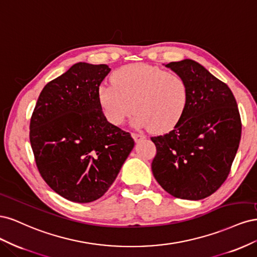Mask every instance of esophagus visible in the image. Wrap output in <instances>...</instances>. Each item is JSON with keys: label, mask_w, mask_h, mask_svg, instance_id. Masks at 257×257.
Masks as SVG:
<instances>
[{"label": "esophagus", "mask_w": 257, "mask_h": 257, "mask_svg": "<svg viewBox=\"0 0 257 257\" xmlns=\"http://www.w3.org/2000/svg\"><path fill=\"white\" fill-rule=\"evenodd\" d=\"M132 137L134 138V141L136 143H139V142H143L145 139V136L143 134H138V133H132Z\"/></svg>", "instance_id": "obj_1"}]
</instances>
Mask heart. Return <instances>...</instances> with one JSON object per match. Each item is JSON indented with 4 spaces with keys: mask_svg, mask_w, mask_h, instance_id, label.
I'll list each match as a JSON object with an SVG mask.
<instances>
[{
    "mask_svg": "<svg viewBox=\"0 0 257 257\" xmlns=\"http://www.w3.org/2000/svg\"><path fill=\"white\" fill-rule=\"evenodd\" d=\"M113 84H100L98 104L106 119L121 125L132 113L136 127L166 132L181 120L188 105L189 87L177 72L137 63L118 69Z\"/></svg>",
    "mask_w": 257,
    "mask_h": 257,
    "instance_id": "1",
    "label": "heart"
}]
</instances>
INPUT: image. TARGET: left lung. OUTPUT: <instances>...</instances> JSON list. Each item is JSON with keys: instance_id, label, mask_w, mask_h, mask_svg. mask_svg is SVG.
Wrapping results in <instances>:
<instances>
[{"instance_id": "left-lung-1", "label": "left lung", "mask_w": 257, "mask_h": 257, "mask_svg": "<svg viewBox=\"0 0 257 257\" xmlns=\"http://www.w3.org/2000/svg\"><path fill=\"white\" fill-rule=\"evenodd\" d=\"M166 66L184 77L189 98L174 130L151 137L157 147L152 173L170 195L199 200L219 190L229 175L241 138L240 113L228 85L197 62Z\"/></svg>"}]
</instances>
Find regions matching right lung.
I'll return each instance as SVG.
<instances>
[{"label":"right lung","instance_id":"right-lung-1","mask_svg":"<svg viewBox=\"0 0 257 257\" xmlns=\"http://www.w3.org/2000/svg\"><path fill=\"white\" fill-rule=\"evenodd\" d=\"M110 68L77 63L45 85L30 120L38 172L74 203L102 197L134 148L128 132L107 121L97 91Z\"/></svg>","mask_w":257,"mask_h":257}]
</instances>
